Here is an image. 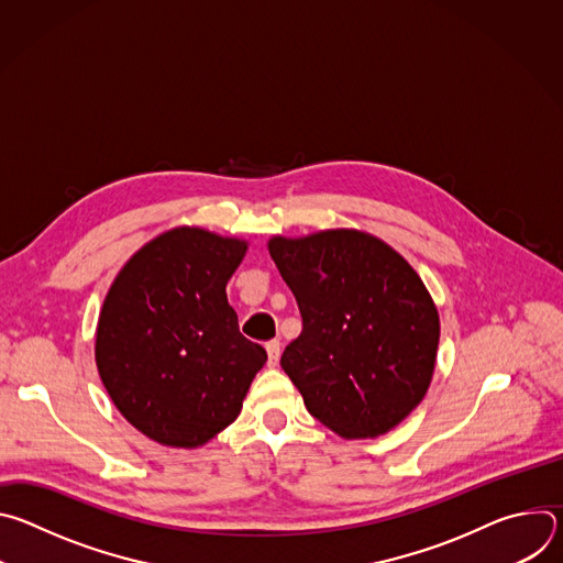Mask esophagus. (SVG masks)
Returning a JSON list of instances; mask_svg holds the SVG:
<instances>
[{"label": "esophagus", "mask_w": 563, "mask_h": 563, "mask_svg": "<svg viewBox=\"0 0 563 563\" xmlns=\"http://www.w3.org/2000/svg\"><path fill=\"white\" fill-rule=\"evenodd\" d=\"M265 350H267V363L274 367L278 363V358H280V341H269L265 345Z\"/></svg>", "instance_id": "1"}]
</instances>
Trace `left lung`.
Returning a JSON list of instances; mask_svg holds the SVG:
<instances>
[{
  "label": "left lung",
  "instance_id": "8db88e82",
  "mask_svg": "<svg viewBox=\"0 0 563 563\" xmlns=\"http://www.w3.org/2000/svg\"><path fill=\"white\" fill-rule=\"evenodd\" d=\"M267 247L302 316L280 365L309 415L345 439L396 428L437 363L439 311L419 274L356 229L274 235Z\"/></svg>",
  "mask_w": 563,
  "mask_h": 563
}]
</instances>
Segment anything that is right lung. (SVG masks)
I'll return each instance as SVG.
<instances>
[{"label":"right lung","instance_id":"1","mask_svg":"<svg viewBox=\"0 0 563 563\" xmlns=\"http://www.w3.org/2000/svg\"><path fill=\"white\" fill-rule=\"evenodd\" d=\"M247 243L198 227L159 233L115 276L96 363L122 417L144 437L198 448L235 421L267 352L238 330L227 283Z\"/></svg>","mask_w":563,"mask_h":563}]
</instances>
